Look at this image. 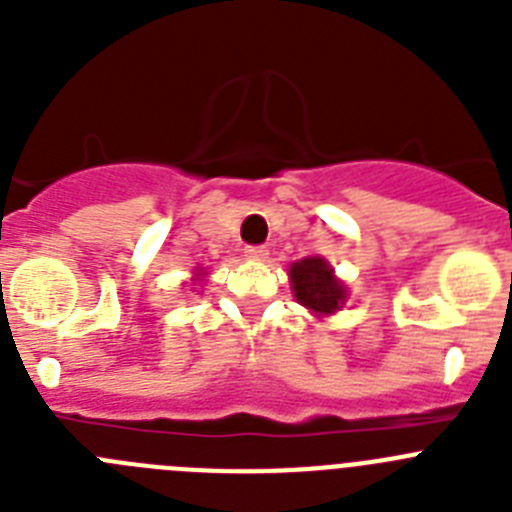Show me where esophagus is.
<instances>
[{
	"instance_id": "34e87169",
	"label": "esophagus",
	"mask_w": 512,
	"mask_h": 512,
	"mask_svg": "<svg viewBox=\"0 0 512 512\" xmlns=\"http://www.w3.org/2000/svg\"><path fill=\"white\" fill-rule=\"evenodd\" d=\"M246 256L251 261H264L266 256H269V248H266V246H248Z\"/></svg>"
}]
</instances>
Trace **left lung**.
Returning a JSON list of instances; mask_svg holds the SVG:
<instances>
[{
	"mask_svg": "<svg viewBox=\"0 0 512 512\" xmlns=\"http://www.w3.org/2000/svg\"><path fill=\"white\" fill-rule=\"evenodd\" d=\"M289 282H292L297 302L318 318L341 310L348 295L346 284L336 279L333 266L320 256H307L289 266Z\"/></svg>",
	"mask_w": 512,
	"mask_h": 512,
	"instance_id": "obj_1",
	"label": "left lung"
}]
</instances>
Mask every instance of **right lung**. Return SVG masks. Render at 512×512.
<instances>
[{
  "mask_svg": "<svg viewBox=\"0 0 512 512\" xmlns=\"http://www.w3.org/2000/svg\"><path fill=\"white\" fill-rule=\"evenodd\" d=\"M194 277L200 279V277H205V271H197V274H194Z\"/></svg>",
  "mask_w": 512,
  "mask_h": 512,
  "instance_id": "right-lung-1",
  "label": "right lung"
}]
</instances>
